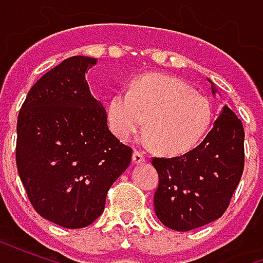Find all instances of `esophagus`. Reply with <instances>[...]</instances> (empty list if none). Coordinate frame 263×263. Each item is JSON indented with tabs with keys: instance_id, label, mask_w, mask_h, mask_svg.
<instances>
[{
	"instance_id": "34e87169",
	"label": "esophagus",
	"mask_w": 263,
	"mask_h": 263,
	"mask_svg": "<svg viewBox=\"0 0 263 263\" xmlns=\"http://www.w3.org/2000/svg\"><path fill=\"white\" fill-rule=\"evenodd\" d=\"M146 160V156L142 154V152H138L135 151L134 155H132V162H134V165H139V163H143Z\"/></svg>"
}]
</instances>
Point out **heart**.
Returning <instances> with one entry per match:
<instances>
[{"mask_svg":"<svg viewBox=\"0 0 263 263\" xmlns=\"http://www.w3.org/2000/svg\"><path fill=\"white\" fill-rule=\"evenodd\" d=\"M211 120L209 98L186 81L166 74L141 76L131 90H121L108 103L109 126L121 141L134 139L146 122L151 142L171 156L196 148Z\"/></svg>","mask_w":263,"mask_h":263,"instance_id":"1","label":"heart"}]
</instances>
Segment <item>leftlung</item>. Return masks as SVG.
<instances>
[{"mask_svg":"<svg viewBox=\"0 0 263 263\" xmlns=\"http://www.w3.org/2000/svg\"><path fill=\"white\" fill-rule=\"evenodd\" d=\"M211 90L217 91L213 83ZM243 138L241 120L224 105L198 146L182 156L152 159L159 175L155 213L163 226L190 231L226 213L242 176Z\"/></svg>","mask_w":263,"mask_h":263,"instance_id":"obj_1","label":"left lung"}]
</instances>
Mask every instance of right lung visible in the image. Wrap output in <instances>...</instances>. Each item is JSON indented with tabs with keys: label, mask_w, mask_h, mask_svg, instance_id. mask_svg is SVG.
Here are the masks:
<instances>
[{
	"label": "right lung",
	"mask_w": 263,
	"mask_h": 263,
	"mask_svg": "<svg viewBox=\"0 0 263 263\" xmlns=\"http://www.w3.org/2000/svg\"><path fill=\"white\" fill-rule=\"evenodd\" d=\"M97 59L73 56L32 86L16 122V167L36 213L65 228L101 215L132 149L107 125L103 104L86 80Z\"/></svg>",
	"instance_id": "add662e5"
}]
</instances>
